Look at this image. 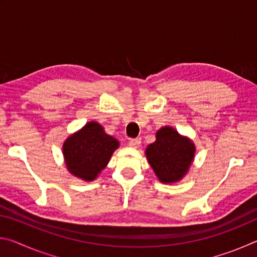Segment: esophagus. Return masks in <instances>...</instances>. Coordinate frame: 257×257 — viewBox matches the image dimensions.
Masks as SVG:
<instances>
[{
	"label": "esophagus",
	"mask_w": 257,
	"mask_h": 257,
	"mask_svg": "<svg viewBox=\"0 0 257 257\" xmlns=\"http://www.w3.org/2000/svg\"><path fill=\"white\" fill-rule=\"evenodd\" d=\"M141 138H134V139H130L129 141V146L130 147H134V149H137V147L141 145Z\"/></svg>",
	"instance_id": "obj_1"
}]
</instances>
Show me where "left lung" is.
Listing matches in <instances>:
<instances>
[{"instance_id":"1","label":"left lung","mask_w":257,"mask_h":257,"mask_svg":"<svg viewBox=\"0 0 257 257\" xmlns=\"http://www.w3.org/2000/svg\"><path fill=\"white\" fill-rule=\"evenodd\" d=\"M155 142L145 150L147 161L158 179L164 184L180 181L188 173L196 147L191 139L182 136L170 125L160 128Z\"/></svg>"}]
</instances>
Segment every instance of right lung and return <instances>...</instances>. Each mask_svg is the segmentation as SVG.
Returning <instances> with one entry per match:
<instances>
[{
    "mask_svg": "<svg viewBox=\"0 0 257 257\" xmlns=\"http://www.w3.org/2000/svg\"><path fill=\"white\" fill-rule=\"evenodd\" d=\"M116 138L105 133L96 121L87 122L63 143L62 152L68 171L84 181H93L119 149Z\"/></svg>",
    "mask_w": 257,
    "mask_h": 257,
    "instance_id": "1",
    "label": "right lung"
}]
</instances>
